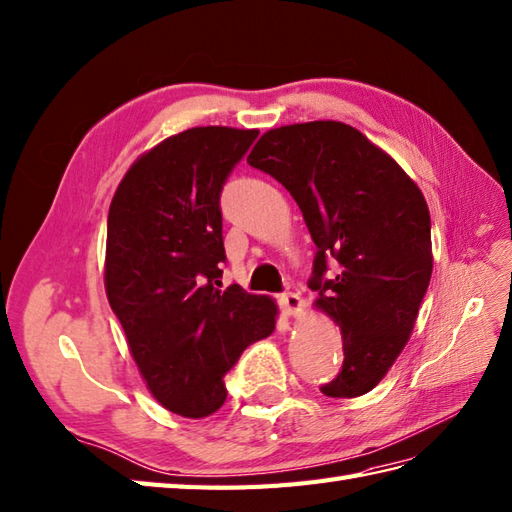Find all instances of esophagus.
<instances>
[{"label": "esophagus", "mask_w": 512, "mask_h": 512, "mask_svg": "<svg viewBox=\"0 0 512 512\" xmlns=\"http://www.w3.org/2000/svg\"><path fill=\"white\" fill-rule=\"evenodd\" d=\"M279 305L283 307V312L288 314V316H292V318H299L301 314H303V310H305V305H303V299L296 292H285V294H281L279 296Z\"/></svg>", "instance_id": "esophagus-1"}]
</instances>
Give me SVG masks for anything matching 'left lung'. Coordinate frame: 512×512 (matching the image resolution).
Wrapping results in <instances>:
<instances>
[{
    "mask_svg": "<svg viewBox=\"0 0 512 512\" xmlns=\"http://www.w3.org/2000/svg\"><path fill=\"white\" fill-rule=\"evenodd\" d=\"M299 205L316 244V310L340 327L344 362L327 397H360L406 347L432 277L430 209L401 165L342 122L272 128L248 154ZM341 272L325 280L326 257Z\"/></svg>",
    "mask_w": 512,
    "mask_h": 512,
    "instance_id": "1",
    "label": "left lung"
}]
</instances>
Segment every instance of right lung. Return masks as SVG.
I'll return each instance as SVG.
<instances>
[{
  "label": "right lung",
  "mask_w": 512,
  "mask_h": 512,
  "mask_svg": "<svg viewBox=\"0 0 512 512\" xmlns=\"http://www.w3.org/2000/svg\"><path fill=\"white\" fill-rule=\"evenodd\" d=\"M259 130L196 126L130 165L106 222L104 288L130 355L165 410L209 417L224 375L275 331L277 303L222 288L220 192Z\"/></svg>",
  "instance_id": "obj_1"
}]
</instances>
